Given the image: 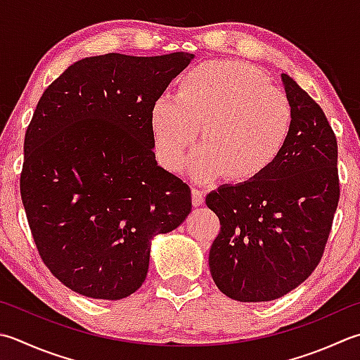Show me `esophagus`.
I'll return each mask as SVG.
<instances>
[{
  "mask_svg": "<svg viewBox=\"0 0 360 360\" xmlns=\"http://www.w3.org/2000/svg\"><path fill=\"white\" fill-rule=\"evenodd\" d=\"M192 202L195 207L201 206V204L204 202V190L196 188V187L192 190Z\"/></svg>",
  "mask_w": 360,
  "mask_h": 360,
  "instance_id": "obj_1",
  "label": "esophagus"
}]
</instances>
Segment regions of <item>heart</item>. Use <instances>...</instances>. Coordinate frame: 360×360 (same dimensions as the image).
Listing matches in <instances>:
<instances>
[{"mask_svg": "<svg viewBox=\"0 0 360 360\" xmlns=\"http://www.w3.org/2000/svg\"><path fill=\"white\" fill-rule=\"evenodd\" d=\"M292 123L284 91L271 87L259 70L234 60L190 70L176 95H160L150 110L154 148L168 170H181L203 126L202 145L190 160L200 181L224 173L234 182L259 178L284 151Z\"/></svg>", "mask_w": 360, "mask_h": 360, "instance_id": "obj_1", "label": "heart"}]
</instances>
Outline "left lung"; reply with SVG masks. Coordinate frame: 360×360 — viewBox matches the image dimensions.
Listing matches in <instances>:
<instances>
[{"label":"left lung","mask_w":360,"mask_h":360,"mask_svg":"<svg viewBox=\"0 0 360 360\" xmlns=\"http://www.w3.org/2000/svg\"><path fill=\"white\" fill-rule=\"evenodd\" d=\"M293 110L288 142L269 172L206 196L220 218L209 251L214 283L240 302L284 297L311 276L339 204L337 140L325 112L288 75Z\"/></svg>","instance_id":"obj_1"}]
</instances>
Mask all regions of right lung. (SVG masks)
I'll return each mask as SVG.
<instances>
[{
  "mask_svg": "<svg viewBox=\"0 0 360 360\" xmlns=\"http://www.w3.org/2000/svg\"><path fill=\"white\" fill-rule=\"evenodd\" d=\"M193 58H86L39 100L20 192L41 259L73 292L129 297L146 278L153 238L192 212L190 187L158 165L150 110Z\"/></svg>",
  "mask_w": 360,
  "mask_h": 360,
  "instance_id": "1",
  "label": "right lung"
}]
</instances>
